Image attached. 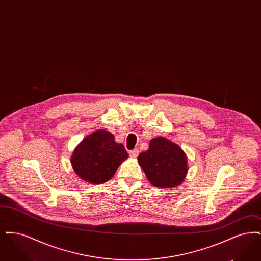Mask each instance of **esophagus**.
<instances>
[{
  "label": "esophagus",
  "instance_id": "esophagus-1",
  "mask_svg": "<svg viewBox=\"0 0 261 261\" xmlns=\"http://www.w3.org/2000/svg\"><path fill=\"white\" fill-rule=\"evenodd\" d=\"M138 154H139V149H132V150H130L129 151V155L131 156V158H137L138 156Z\"/></svg>",
  "mask_w": 261,
  "mask_h": 261
}]
</instances>
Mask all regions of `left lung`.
<instances>
[{
    "instance_id": "obj_1",
    "label": "left lung",
    "mask_w": 261,
    "mask_h": 261,
    "mask_svg": "<svg viewBox=\"0 0 261 261\" xmlns=\"http://www.w3.org/2000/svg\"><path fill=\"white\" fill-rule=\"evenodd\" d=\"M138 162L150 184L161 188L180 185L188 172L186 153L164 137L153 138L149 149L138 156Z\"/></svg>"
}]
</instances>
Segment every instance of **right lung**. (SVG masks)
Instances as JSON below:
<instances>
[{
    "label": "right lung",
    "mask_w": 261,
    "mask_h": 261,
    "mask_svg": "<svg viewBox=\"0 0 261 261\" xmlns=\"http://www.w3.org/2000/svg\"><path fill=\"white\" fill-rule=\"evenodd\" d=\"M127 158L124 146L116 143L111 132L99 129L75 148L70 162L79 178L88 183L101 184L112 179Z\"/></svg>",
    "instance_id": "right-lung-1"
}]
</instances>
